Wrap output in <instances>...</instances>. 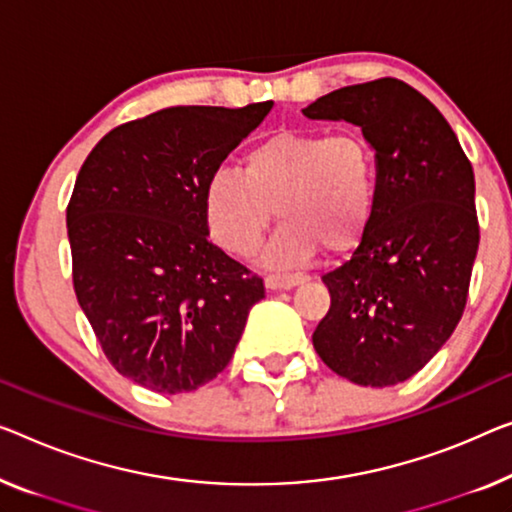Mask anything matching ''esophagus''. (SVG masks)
Segmentation results:
<instances>
[{"label":"esophagus","instance_id":"obj_1","mask_svg":"<svg viewBox=\"0 0 512 512\" xmlns=\"http://www.w3.org/2000/svg\"><path fill=\"white\" fill-rule=\"evenodd\" d=\"M305 280H308V276H303V273H271L264 282L269 289H292L296 285H303Z\"/></svg>","mask_w":512,"mask_h":512}]
</instances>
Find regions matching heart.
<instances>
[{"mask_svg":"<svg viewBox=\"0 0 512 512\" xmlns=\"http://www.w3.org/2000/svg\"><path fill=\"white\" fill-rule=\"evenodd\" d=\"M202 207L211 236L232 255L255 253L276 211L285 223L266 250L271 264H303L319 246L345 253L375 209V156L356 133L280 131L248 151L243 172L218 167Z\"/></svg>","mask_w":512,"mask_h":512,"instance_id":"b5f03b06","label":"heart"}]
</instances>
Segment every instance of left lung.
<instances>
[{
    "mask_svg": "<svg viewBox=\"0 0 512 512\" xmlns=\"http://www.w3.org/2000/svg\"><path fill=\"white\" fill-rule=\"evenodd\" d=\"M347 121L375 151V209L349 262L322 278L319 358L358 386L414 377L460 322L478 250L469 158L427 98L395 78L335 89L303 110Z\"/></svg>",
    "mask_w": 512,
    "mask_h": 512,
    "instance_id": "left-lung-1",
    "label": "left lung"
}]
</instances>
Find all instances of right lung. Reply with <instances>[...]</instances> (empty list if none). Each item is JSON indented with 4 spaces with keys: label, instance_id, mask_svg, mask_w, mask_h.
Returning a JSON list of instances; mask_svg holds the SVG:
<instances>
[{
    "label": "right lung",
    "instance_id": "1",
    "mask_svg": "<svg viewBox=\"0 0 512 512\" xmlns=\"http://www.w3.org/2000/svg\"><path fill=\"white\" fill-rule=\"evenodd\" d=\"M273 101L179 105L114 128L66 209L73 287L114 370L188 393L230 363L262 278L209 241L204 186Z\"/></svg>",
    "mask_w": 512,
    "mask_h": 512
}]
</instances>
